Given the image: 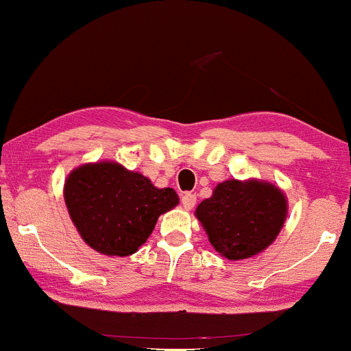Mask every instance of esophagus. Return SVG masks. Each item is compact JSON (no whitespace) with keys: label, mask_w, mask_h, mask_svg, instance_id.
<instances>
[{"label":"esophagus","mask_w":351,"mask_h":351,"mask_svg":"<svg viewBox=\"0 0 351 351\" xmlns=\"http://www.w3.org/2000/svg\"><path fill=\"white\" fill-rule=\"evenodd\" d=\"M181 204H183L184 209H193L196 204V195H193V193H183L181 195Z\"/></svg>","instance_id":"1"}]
</instances>
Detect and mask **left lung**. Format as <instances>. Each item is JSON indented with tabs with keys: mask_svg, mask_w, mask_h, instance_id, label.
<instances>
[{
	"mask_svg": "<svg viewBox=\"0 0 351 351\" xmlns=\"http://www.w3.org/2000/svg\"><path fill=\"white\" fill-rule=\"evenodd\" d=\"M287 216V201L279 188L265 181L228 180L211 198L201 201L196 217L209 243L223 257L239 261L271 245Z\"/></svg>",
	"mask_w": 351,
	"mask_h": 351,
	"instance_id": "obj_1",
	"label": "left lung"
}]
</instances>
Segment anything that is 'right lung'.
<instances>
[{
	"mask_svg": "<svg viewBox=\"0 0 351 351\" xmlns=\"http://www.w3.org/2000/svg\"><path fill=\"white\" fill-rule=\"evenodd\" d=\"M64 199L82 239L106 256L136 252L155 228L160 215L178 204L171 188L152 181L122 165H84L67 176Z\"/></svg>",
	"mask_w": 351,
	"mask_h": 351,
	"instance_id": "1",
	"label": "right lung"
}]
</instances>
